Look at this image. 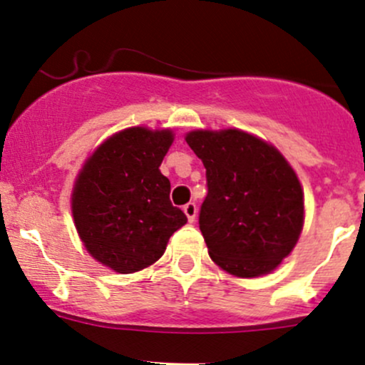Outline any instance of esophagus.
<instances>
[{"label": "esophagus", "instance_id": "obj_1", "mask_svg": "<svg viewBox=\"0 0 365 365\" xmlns=\"http://www.w3.org/2000/svg\"><path fill=\"white\" fill-rule=\"evenodd\" d=\"M183 213L187 215L189 222H194L195 217H197V206H195V202H187V205L183 206Z\"/></svg>", "mask_w": 365, "mask_h": 365}]
</instances>
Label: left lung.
Listing matches in <instances>:
<instances>
[{
  "mask_svg": "<svg viewBox=\"0 0 365 365\" xmlns=\"http://www.w3.org/2000/svg\"><path fill=\"white\" fill-rule=\"evenodd\" d=\"M185 140L206 168L199 229L213 262L243 278L271 273L304 222L294 170L274 147L237 129L192 131Z\"/></svg>",
  "mask_w": 365,
  "mask_h": 365,
  "instance_id": "obj_1",
  "label": "left lung"
}]
</instances>
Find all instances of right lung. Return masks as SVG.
<instances>
[{
    "label": "right lung",
    "instance_id": "1",
    "mask_svg": "<svg viewBox=\"0 0 365 365\" xmlns=\"http://www.w3.org/2000/svg\"><path fill=\"white\" fill-rule=\"evenodd\" d=\"M171 143V131L124 129L92 153L76 178L71 208L80 240L117 273L150 266L173 232L187 224L159 170Z\"/></svg>",
    "mask_w": 365,
    "mask_h": 365
}]
</instances>
